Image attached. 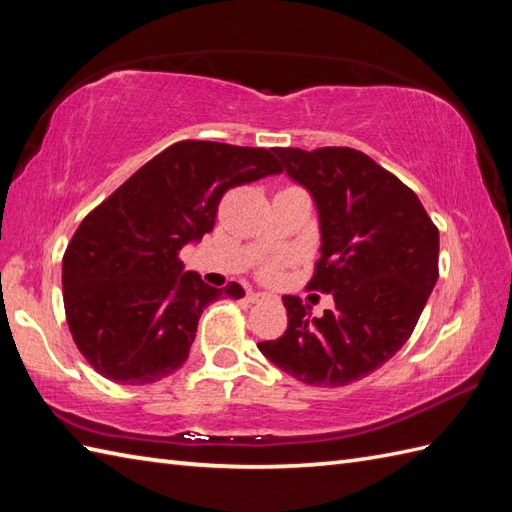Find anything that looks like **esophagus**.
Listing matches in <instances>:
<instances>
[{
    "label": "esophagus",
    "mask_w": 512,
    "mask_h": 512,
    "mask_svg": "<svg viewBox=\"0 0 512 512\" xmlns=\"http://www.w3.org/2000/svg\"><path fill=\"white\" fill-rule=\"evenodd\" d=\"M269 298H271V293H267V291H249L247 293L249 302H263V300H269Z\"/></svg>",
    "instance_id": "1"
}]
</instances>
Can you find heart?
<instances>
[{
	"label": "heart",
	"mask_w": 512,
	"mask_h": 512,
	"mask_svg": "<svg viewBox=\"0 0 512 512\" xmlns=\"http://www.w3.org/2000/svg\"><path fill=\"white\" fill-rule=\"evenodd\" d=\"M269 271H271V269H269Z\"/></svg>",
	"instance_id": "1"
}]
</instances>
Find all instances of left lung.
<instances>
[{
  "instance_id": "1",
  "label": "left lung",
  "mask_w": 512,
  "mask_h": 512,
  "mask_svg": "<svg viewBox=\"0 0 512 512\" xmlns=\"http://www.w3.org/2000/svg\"><path fill=\"white\" fill-rule=\"evenodd\" d=\"M309 190L320 217V260L309 289L335 309L285 295L287 331L258 350L302 383L337 388L368 377L410 339L438 280V227L423 203L366 153L348 146L274 149Z\"/></svg>"
}]
</instances>
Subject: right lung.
<instances>
[{
  "label": "right lung",
  "instance_id": "obj_1",
  "mask_svg": "<svg viewBox=\"0 0 512 512\" xmlns=\"http://www.w3.org/2000/svg\"><path fill=\"white\" fill-rule=\"evenodd\" d=\"M282 173L267 149L184 140L146 162L78 225L63 256L67 324L98 374L155 383L184 366L214 289L179 252L212 232L225 190Z\"/></svg>",
  "mask_w": 512,
  "mask_h": 512
}]
</instances>
